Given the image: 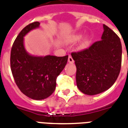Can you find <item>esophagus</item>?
Segmentation results:
<instances>
[{
  "mask_svg": "<svg viewBox=\"0 0 128 128\" xmlns=\"http://www.w3.org/2000/svg\"><path fill=\"white\" fill-rule=\"evenodd\" d=\"M68 62H69L70 64H74V59L72 57V56H69V57H68Z\"/></svg>",
  "mask_w": 128,
  "mask_h": 128,
  "instance_id": "34e87169",
  "label": "esophagus"
}]
</instances>
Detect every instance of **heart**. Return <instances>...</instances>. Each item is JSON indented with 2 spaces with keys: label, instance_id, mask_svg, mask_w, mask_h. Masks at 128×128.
Returning a JSON list of instances; mask_svg holds the SVG:
<instances>
[{
  "label": "heart",
  "instance_id": "b5f03b06",
  "mask_svg": "<svg viewBox=\"0 0 128 128\" xmlns=\"http://www.w3.org/2000/svg\"><path fill=\"white\" fill-rule=\"evenodd\" d=\"M82 35H83V34L81 32L74 33V34L67 36L66 41L69 43H75L77 41H79L82 37ZM89 44H90L89 37L88 36H85L80 40L78 45H77V48L80 50H84L88 47Z\"/></svg>",
  "mask_w": 128,
  "mask_h": 128
}]
</instances>
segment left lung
I'll return each mask as SVG.
<instances>
[{
	"mask_svg": "<svg viewBox=\"0 0 128 128\" xmlns=\"http://www.w3.org/2000/svg\"><path fill=\"white\" fill-rule=\"evenodd\" d=\"M102 40L84 51L72 52L77 72L76 83L86 95L107 90L118 78L122 62V44L115 33L106 24Z\"/></svg>",
	"mask_w": 128,
	"mask_h": 128,
	"instance_id": "8db88e82",
	"label": "left lung"
}]
</instances>
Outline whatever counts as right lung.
I'll return each instance as SVG.
<instances>
[{"mask_svg":"<svg viewBox=\"0 0 128 128\" xmlns=\"http://www.w3.org/2000/svg\"><path fill=\"white\" fill-rule=\"evenodd\" d=\"M39 22L30 23L20 32L13 44L10 66L13 77L19 90L36 100L46 99L54 92L56 79L67 64L68 56H34L26 51L24 37L40 27Z\"/></svg>","mask_w":128,"mask_h":128,"instance_id":"1","label":"right lung"}]
</instances>
